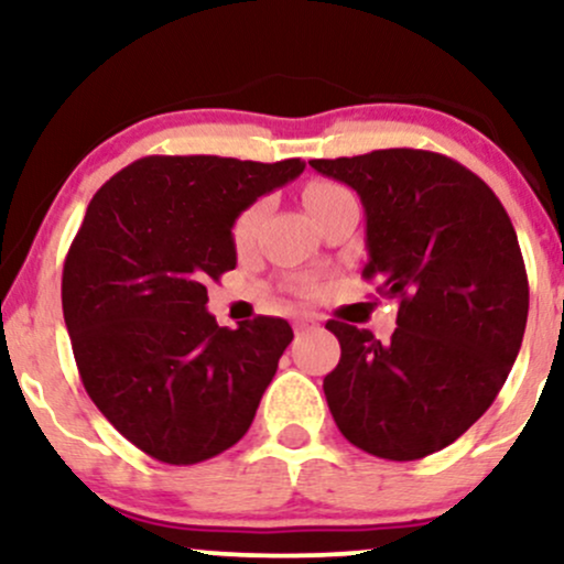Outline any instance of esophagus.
I'll use <instances>...</instances> for the list:
<instances>
[{
  "label": "esophagus",
  "instance_id": "1",
  "mask_svg": "<svg viewBox=\"0 0 564 564\" xmlns=\"http://www.w3.org/2000/svg\"><path fill=\"white\" fill-rule=\"evenodd\" d=\"M321 326V321L315 318V315H300V318L294 321V332L296 334H307V332H315V328Z\"/></svg>",
  "mask_w": 564,
  "mask_h": 564
}]
</instances>
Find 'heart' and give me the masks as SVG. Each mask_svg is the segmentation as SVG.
<instances>
[{"instance_id": "obj_1", "label": "heart", "mask_w": 564, "mask_h": 564, "mask_svg": "<svg viewBox=\"0 0 564 564\" xmlns=\"http://www.w3.org/2000/svg\"><path fill=\"white\" fill-rule=\"evenodd\" d=\"M341 193H347L345 187L334 185V183H310L304 187L302 198H304V206H307V212L313 215V219L321 215L323 206L328 204V200H334L336 196H341ZM264 215V204H251L249 209H243L241 215L236 217V223H232V241L238 246L249 243L251 236H254L257 225H260V219Z\"/></svg>"}]
</instances>
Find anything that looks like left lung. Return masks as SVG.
Listing matches in <instances>:
<instances>
[{
    "label": "left lung",
    "instance_id": "8db88e82",
    "mask_svg": "<svg viewBox=\"0 0 564 564\" xmlns=\"http://www.w3.org/2000/svg\"><path fill=\"white\" fill-rule=\"evenodd\" d=\"M310 166L358 191L364 278L400 302L384 345L326 323L341 345L323 379L328 408L360 451L416 462L488 411L520 352L530 291L514 225L496 193L443 153L387 148Z\"/></svg>",
    "mask_w": 564,
    "mask_h": 564
}]
</instances>
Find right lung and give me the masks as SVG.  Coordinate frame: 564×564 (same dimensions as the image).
<instances>
[{
	"instance_id": "1",
	"label": "right lung",
	"mask_w": 564,
	"mask_h": 564,
	"mask_svg": "<svg viewBox=\"0 0 564 564\" xmlns=\"http://www.w3.org/2000/svg\"><path fill=\"white\" fill-rule=\"evenodd\" d=\"M302 170L145 156L89 200L63 264V318L84 390L156 462H206L254 422L294 332L268 315L217 326L206 286L236 268V217Z\"/></svg>"
}]
</instances>
